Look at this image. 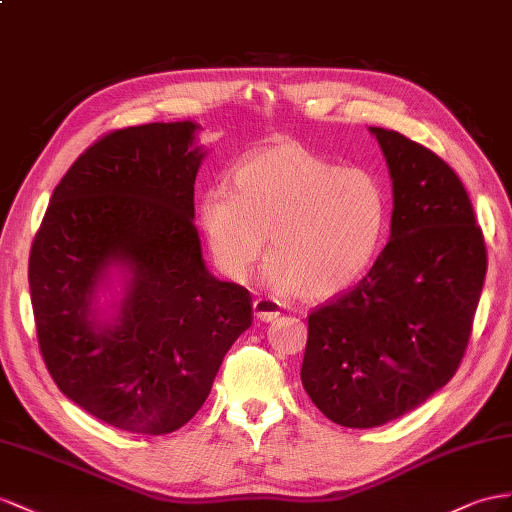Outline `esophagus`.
Returning <instances> with one entry per match:
<instances>
[{
  "label": "esophagus",
  "instance_id": "obj_1",
  "mask_svg": "<svg viewBox=\"0 0 512 512\" xmlns=\"http://www.w3.org/2000/svg\"><path fill=\"white\" fill-rule=\"evenodd\" d=\"M253 311H255V318L259 322H272L281 316V305L274 298L261 296L253 303Z\"/></svg>",
  "mask_w": 512,
  "mask_h": 512
}]
</instances>
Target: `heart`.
Returning <instances> with one entry per match:
<instances>
[{
  "mask_svg": "<svg viewBox=\"0 0 512 512\" xmlns=\"http://www.w3.org/2000/svg\"><path fill=\"white\" fill-rule=\"evenodd\" d=\"M196 220L229 279L251 274L268 238V281L326 300L370 268L387 233L389 199L372 170L342 168L303 142L281 140L244 155L229 188H205Z\"/></svg>",
  "mask_w": 512,
  "mask_h": 512,
  "instance_id": "1",
  "label": "heart"
}]
</instances>
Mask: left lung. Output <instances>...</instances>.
<instances>
[{"instance_id": "8db88e82", "label": "left lung", "mask_w": 512, "mask_h": 512, "mask_svg": "<svg viewBox=\"0 0 512 512\" xmlns=\"http://www.w3.org/2000/svg\"><path fill=\"white\" fill-rule=\"evenodd\" d=\"M393 186L391 235L355 290L309 316L300 381L346 428H376L448 385L474 324L487 246L474 207L439 155L370 127Z\"/></svg>"}]
</instances>
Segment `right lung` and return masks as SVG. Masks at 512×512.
Wrapping results in <instances>:
<instances>
[{
    "instance_id": "add662e5",
    "label": "right lung",
    "mask_w": 512,
    "mask_h": 512,
    "mask_svg": "<svg viewBox=\"0 0 512 512\" xmlns=\"http://www.w3.org/2000/svg\"><path fill=\"white\" fill-rule=\"evenodd\" d=\"M199 125L116 129L51 194L30 253L38 346L58 389L101 422L138 435L188 424L227 350L253 324L246 287L205 268L194 227ZM112 269L124 296L98 318Z\"/></svg>"
}]
</instances>
